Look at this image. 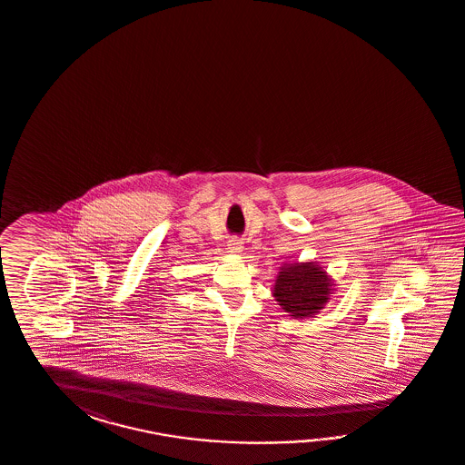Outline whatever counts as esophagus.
<instances>
[{
  "label": "esophagus",
  "mask_w": 465,
  "mask_h": 465,
  "mask_svg": "<svg viewBox=\"0 0 465 465\" xmlns=\"http://www.w3.org/2000/svg\"><path fill=\"white\" fill-rule=\"evenodd\" d=\"M227 249H229V252H241V251H242V239H229V242H227Z\"/></svg>",
  "instance_id": "obj_1"
}]
</instances>
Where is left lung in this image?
<instances>
[{"label": "left lung", "instance_id": "1", "mask_svg": "<svg viewBox=\"0 0 465 465\" xmlns=\"http://www.w3.org/2000/svg\"><path fill=\"white\" fill-rule=\"evenodd\" d=\"M331 280L314 262H292L281 268L274 284V298L294 318L320 313L331 292Z\"/></svg>", "mask_w": 465, "mask_h": 465}]
</instances>
